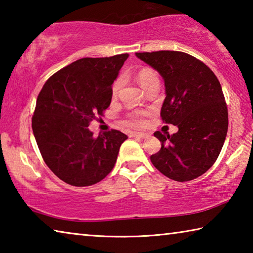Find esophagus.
<instances>
[{"instance_id": "esophagus-1", "label": "esophagus", "mask_w": 253, "mask_h": 253, "mask_svg": "<svg viewBox=\"0 0 253 253\" xmlns=\"http://www.w3.org/2000/svg\"><path fill=\"white\" fill-rule=\"evenodd\" d=\"M131 136L132 137H137V138H147V137L149 136V134H147V132H131Z\"/></svg>"}]
</instances>
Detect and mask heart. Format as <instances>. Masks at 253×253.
<instances>
[{"label":"heart","mask_w":253,"mask_h":253,"mask_svg":"<svg viewBox=\"0 0 253 253\" xmlns=\"http://www.w3.org/2000/svg\"><path fill=\"white\" fill-rule=\"evenodd\" d=\"M137 80H138L139 84L142 85L143 89L145 90L149 84L157 81L158 78L155 72H154L152 69H149V68H144V69L137 72ZM121 85H122V79L118 78L115 80V83L113 84V87H111V95H113V97L117 96L119 89H121ZM146 115H147V111L145 110L131 111V113L127 115L126 124L131 127L143 126L145 124V116H146Z\"/></svg>","instance_id":"b5f03b06"}]
</instances>
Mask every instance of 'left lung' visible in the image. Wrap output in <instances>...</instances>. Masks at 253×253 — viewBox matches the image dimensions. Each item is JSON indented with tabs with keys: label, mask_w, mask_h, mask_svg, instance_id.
<instances>
[{
	"label": "left lung",
	"mask_w": 253,
	"mask_h": 253,
	"mask_svg": "<svg viewBox=\"0 0 253 253\" xmlns=\"http://www.w3.org/2000/svg\"><path fill=\"white\" fill-rule=\"evenodd\" d=\"M136 55L164 79L162 121L178 127L173 135L154 132L162 147L151 156L153 165L174 181L201 176L219 157L228 132V107L220 81L201 60L181 51Z\"/></svg>",
	"instance_id": "8db88e82"
}]
</instances>
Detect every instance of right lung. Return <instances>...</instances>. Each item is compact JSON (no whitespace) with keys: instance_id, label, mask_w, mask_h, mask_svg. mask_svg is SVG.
Returning a JSON list of instances; mask_svg holds the SVG:
<instances>
[{"instance_id":"add662e5","label":"right lung","mask_w":253,"mask_h":253,"mask_svg":"<svg viewBox=\"0 0 253 253\" xmlns=\"http://www.w3.org/2000/svg\"><path fill=\"white\" fill-rule=\"evenodd\" d=\"M127 58L77 60L51 76L38 96L33 134L45 164L67 184L92 185L114 169L128 137L116 129L93 137L88 126L109 107L111 84Z\"/></svg>"}]
</instances>
